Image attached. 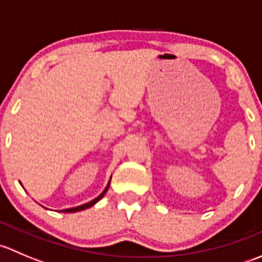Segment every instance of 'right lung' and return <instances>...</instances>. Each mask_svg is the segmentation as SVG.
<instances>
[{
    "instance_id": "1",
    "label": "right lung",
    "mask_w": 262,
    "mask_h": 262,
    "mask_svg": "<svg viewBox=\"0 0 262 262\" xmlns=\"http://www.w3.org/2000/svg\"><path fill=\"white\" fill-rule=\"evenodd\" d=\"M109 185H110V182L109 184H107V186L105 187V190L104 191L101 192V194L99 195V196L96 198V199H94V200H91V202H89V203H86V204H83V205H80V207H76V208H70V209H64V210H60V212H63V213H75V212H80V210H84V209H87V208H90V207H92V205H95L96 204L97 202H99L100 199H101L102 196H104L105 194H106V191H107V189H109Z\"/></svg>"
}]
</instances>
